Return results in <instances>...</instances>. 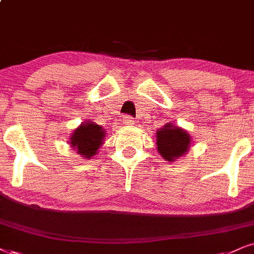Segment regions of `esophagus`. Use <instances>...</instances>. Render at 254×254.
Wrapping results in <instances>:
<instances>
[{
    "label": "esophagus",
    "mask_w": 254,
    "mask_h": 254,
    "mask_svg": "<svg viewBox=\"0 0 254 254\" xmlns=\"http://www.w3.org/2000/svg\"><path fill=\"white\" fill-rule=\"evenodd\" d=\"M134 119L132 117H129V115H125L124 118V124L125 125H134Z\"/></svg>",
    "instance_id": "1"
}]
</instances>
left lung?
I'll return each instance as SVG.
<instances>
[{"label": "left lung", "instance_id": "8db88e82", "mask_svg": "<svg viewBox=\"0 0 254 254\" xmlns=\"http://www.w3.org/2000/svg\"><path fill=\"white\" fill-rule=\"evenodd\" d=\"M190 136L186 130L172 125H165L156 133V145L162 158L167 161H174L190 148Z\"/></svg>", "mask_w": 254, "mask_h": 254}]
</instances>
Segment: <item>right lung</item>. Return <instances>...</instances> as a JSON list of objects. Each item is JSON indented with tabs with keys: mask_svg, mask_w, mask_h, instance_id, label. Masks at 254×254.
<instances>
[{
	"mask_svg": "<svg viewBox=\"0 0 254 254\" xmlns=\"http://www.w3.org/2000/svg\"><path fill=\"white\" fill-rule=\"evenodd\" d=\"M105 137V130L94 122H86L74 130L70 137V145L77 149V153L90 159L96 154Z\"/></svg>",
	"mask_w": 254,
	"mask_h": 254,
	"instance_id": "add662e5",
	"label": "right lung"
}]
</instances>
